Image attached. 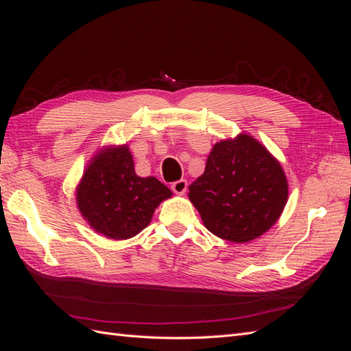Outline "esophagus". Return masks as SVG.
<instances>
[{
    "mask_svg": "<svg viewBox=\"0 0 351 351\" xmlns=\"http://www.w3.org/2000/svg\"><path fill=\"white\" fill-rule=\"evenodd\" d=\"M171 190L176 195H184L187 190V182L186 180H177L171 184Z\"/></svg>",
    "mask_w": 351,
    "mask_h": 351,
    "instance_id": "34e87169",
    "label": "esophagus"
}]
</instances>
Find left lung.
<instances>
[{
  "label": "left lung",
  "instance_id": "left-lung-1",
  "mask_svg": "<svg viewBox=\"0 0 351 351\" xmlns=\"http://www.w3.org/2000/svg\"><path fill=\"white\" fill-rule=\"evenodd\" d=\"M189 190L204 226L232 243H247L268 231L289 197L281 164L244 133L214 145L205 173Z\"/></svg>",
  "mask_w": 351,
  "mask_h": 351
}]
</instances>
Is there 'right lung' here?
<instances>
[{
	"label": "right lung",
	"mask_w": 351,
	"mask_h": 351,
	"mask_svg": "<svg viewBox=\"0 0 351 351\" xmlns=\"http://www.w3.org/2000/svg\"><path fill=\"white\" fill-rule=\"evenodd\" d=\"M173 192L155 177L134 173L127 145L104 147L95 155L76 189L77 208L105 237L125 240L149 226L156 206Z\"/></svg>",
	"instance_id": "right-lung-1"
}]
</instances>
